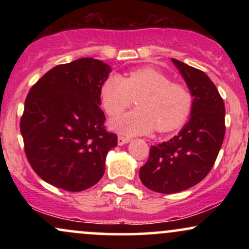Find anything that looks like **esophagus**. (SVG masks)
<instances>
[{
	"label": "esophagus",
	"instance_id": "1",
	"mask_svg": "<svg viewBox=\"0 0 249 249\" xmlns=\"http://www.w3.org/2000/svg\"><path fill=\"white\" fill-rule=\"evenodd\" d=\"M128 142H130V138H128V137H123V136L118 137V145H125L127 144Z\"/></svg>",
	"mask_w": 249,
	"mask_h": 249
}]
</instances>
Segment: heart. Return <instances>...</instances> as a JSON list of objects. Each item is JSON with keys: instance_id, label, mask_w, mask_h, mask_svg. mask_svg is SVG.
Instances as JSON below:
<instances>
[{"instance_id": "heart-1", "label": "heart", "mask_w": 249, "mask_h": 249, "mask_svg": "<svg viewBox=\"0 0 249 249\" xmlns=\"http://www.w3.org/2000/svg\"><path fill=\"white\" fill-rule=\"evenodd\" d=\"M101 101L107 116L121 115L132 105L136 110L111 122V127L125 136L170 132L179 128L192 112L193 95L186 85L173 83L153 68H141L123 78L110 75L101 87Z\"/></svg>"}]
</instances>
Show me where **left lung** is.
Masks as SVG:
<instances>
[{
	"label": "left lung",
	"mask_w": 249,
	"mask_h": 249,
	"mask_svg": "<svg viewBox=\"0 0 249 249\" xmlns=\"http://www.w3.org/2000/svg\"><path fill=\"white\" fill-rule=\"evenodd\" d=\"M193 95L190 121L168 142L151 146L139 178L148 190L177 193L194 186L212 170L225 137V104L204 71L172 58Z\"/></svg>",
	"instance_id": "left-lung-1"
}]
</instances>
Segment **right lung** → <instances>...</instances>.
Listing matches in <instances>:
<instances>
[{"mask_svg":"<svg viewBox=\"0 0 249 249\" xmlns=\"http://www.w3.org/2000/svg\"><path fill=\"white\" fill-rule=\"evenodd\" d=\"M111 68L79 58L44 73L30 89L19 128L28 161L39 178L70 192L88 190L105 172L117 134L105 128L101 87Z\"/></svg>","mask_w":249,"mask_h":249,"instance_id":"obj_1","label":"right lung"}]
</instances>
